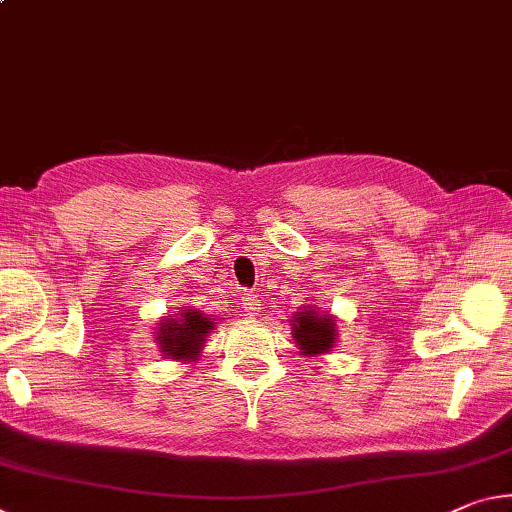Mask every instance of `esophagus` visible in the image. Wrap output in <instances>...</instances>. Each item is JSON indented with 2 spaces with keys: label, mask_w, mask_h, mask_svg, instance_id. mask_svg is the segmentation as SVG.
I'll return each instance as SVG.
<instances>
[{
  "label": "esophagus",
  "mask_w": 512,
  "mask_h": 512,
  "mask_svg": "<svg viewBox=\"0 0 512 512\" xmlns=\"http://www.w3.org/2000/svg\"><path fill=\"white\" fill-rule=\"evenodd\" d=\"M243 307H246V312L250 314V316H255L257 312H259V300L255 298V296H246L243 298Z\"/></svg>",
  "instance_id": "obj_1"
}]
</instances>
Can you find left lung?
<instances>
[{
  "instance_id": "8db88e82",
  "label": "left lung",
  "mask_w": 512,
  "mask_h": 512,
  "mask_svg": "<svg viewBox=\"0 0 512 512\" xmlns=\"http://www.w3.org/2000/svg\"><path fill=\"white\" fill-rule=\"evenodd\" d=\"M289 326L294 344L305 358L326 355L337 346V319L328 312L316 310L314 305H305L303 312L291 316Z\"/></svg>"
}]
</instances>
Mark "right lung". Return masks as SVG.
<instances>
[{"label":"right lung","mask_w":512,"mask_h":512,"mask_svg":"<svg viewBox=\"0 0 512 512\" xmlns=\"http://www.w3.org/2000/svg\"><path fill=\"white\" fill-rule=\"evenodd\" d=\"M212 330H216V321L209 319V314L186 305L177 314L161 316L154 328V342L168 360L196 362Z\"/></svg>","instance_id":"1"}]
</instances>
